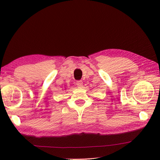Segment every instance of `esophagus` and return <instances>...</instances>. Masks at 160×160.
Masks as SVG:
<instances>
[{
	"mask_svg": "<svg viewBox=\"0 0 160 160\" xmlns=\"http://www.w3.org/2000/svg\"><path fill=\"white\" fill-rule=\"evenodd\" d=\"M76 84H77V86H78V87L81 88V87H82V85H83V82H82V80H78V81H77Z\"/></svg>",
	"mask_w": 160,
	"mask_h": 160,
	"instance_id": "esophagus-1",
	"label": "esophagus"
}]
</instances>
